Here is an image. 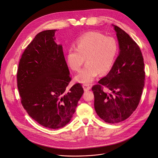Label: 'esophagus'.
<instances>
[{
	"instance_id": "obj_1",
	"label": "esophagus",
	"mask_w": 158,
	"mask_h": 158,
	"mask_svg": "<svg viewBox=\"0 0 158 158\" xmlns=\"http://www.w3.org/2000/svg\"><path fill=\"white\" fill-rule=\"evenodd\" d=\"M83 88L85 91H88L91 89V85L87 83H85L83 85Z\"/></svg>"
}]
</instances>
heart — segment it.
Instances as JSON below:
<instances>
[{"mask_svg":"<svg viewBox=\"0 0 158 158\" xmlns=\"http://www.w3.org/2000/svg\"><path fill=\"white\" fill-rule=\"evenodd\" d=\"M118 53V44L113 37H106L98 31H90L81 35L76 47L67 52V63L73 71H79L86 58L87 64L76 76L81 83L91 82L100 73L105 75L112 69Z\"/></svg>","mask_w":158,"mask_h":158,"instance_id":"1","label":"heart"}]
</instances>
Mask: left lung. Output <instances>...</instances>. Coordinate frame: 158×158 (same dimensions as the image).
<instances>
[{
	"label": "left lung",
	"instance_id": "1",
	"mask_svg": "<svg viewBox=\"0 0 158 158\" xmlns=\"http://www.w3.org/2000/svg\"><path fill=\"white\" fill-rule=\"evenodd\" d=\"M119 42V54L110 72L92 86L94 106L108 123L129 118L137 108L144 86V61L139 45L119 27L112 24ZM108 92L104 91V88Z\"/></svg>",
	"mask_w": 158,
	"mask_h": 158
}]
</instances>
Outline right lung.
Listing matches in <instances>:
<instances>
[{
  "label": "right lung",
  "instance_id": "right-lung-1",
  "mask_svg": "<svg viewBox=\"0 0 158 158\" xmlns=\"http://www.w3.org/2000/svg\"><path fill=\"white\" fill-rule=\"evenodd\" d=\"M56 30L39 33L25 49L17 73L22 105L44 127L62 128L69 123L84 92L80 83L69 91L72 80L62 46L55 40Z\"/></svg>",
  "mask_w": 158,
  "mask_h": 158
}]
</instances>
